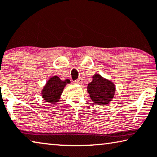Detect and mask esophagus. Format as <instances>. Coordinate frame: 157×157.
Listing matches in <instances>:
<instances>
[{
	"mask_svg": "<svg viewBox=\"0 0 157 157\" xmlns=\"http://www.w3.org/2000/svg\"><path fill=\"white\" fill-rule=\"evenodd\" d=\"M75 83H76V84H82L83 83L82 78H79L78 79H77V80L75 81Z\"/></svg>",
	"mask_w": 157,
	"mask_h": 157,
	"instance_id": "obj_1",
	"label": "esophagus"
}]
</instances>
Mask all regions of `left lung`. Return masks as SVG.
<instances>
[{
  "label": "left lung",
  "instance_id": "8db88e82",
  "mask_svg": "<svg viewBox=\"0 0 157 157\" xmlns=\"http://www.w3.org/2000/svg\"><path fill=\"white\" fill-rule=\"evenodd\" d=\"M87 90L90 99L95 103L105 105L110 103L114 97L115 86L101 75L95 74L93 76V81L88 84Z\"/></svg>",
  "mask_w": 157,
  "mask_h": 157
}]
</instances>
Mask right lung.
<instances>
[{"label":"right lung","instance_id":"add662e5","mask_svg":"<svg viewBox=\"0 0 157 157\" xmlns=\"http://www.w3.org/2000/svg\"><path fill=\"white\" fill-rule=\"evenodd\" d=\"M67 83H70L69 79L62 81L57 76L52 77L42 90L43 99L47 103L55 104L59 101L63 88Z\"/></svg>","mask_w":157,"mask_h":157}]
</instances>
